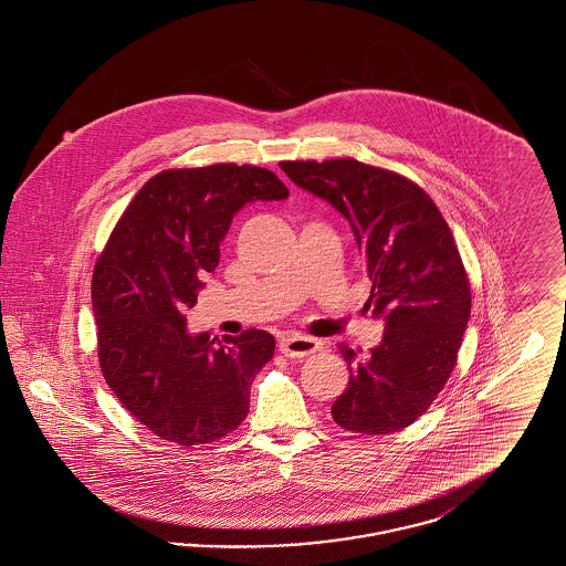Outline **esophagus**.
<instances>
[{
  "instance_id": "obj_1",
  "label": "esophagus",
  "mask_w": 566,
  "mask_h": 566,
  "mask_svg": "<svg viewBox=\"0 0 566 566\" xmlns=\"http://www.w3.org/2000/svg\"><path fill=\"white\" fill-rule=\"evenodd\" d=\"M323 344L314 337H301V335H284L280 339V352L289 358H303L318 350Z\"/></svg>"
}]
</instances>
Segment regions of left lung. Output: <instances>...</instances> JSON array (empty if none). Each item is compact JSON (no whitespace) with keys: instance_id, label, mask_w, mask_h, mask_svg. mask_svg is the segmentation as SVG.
<instances>
[{"instance_id":"1","label":"left lung","mask_w":566,"mask_h":566,"mask_svg":"<svg viewBox=\"0 0 566 566\" xmlns=\"http://www.w3.org/2000/svg\"><path fill=\"white\" fill-rule=\"evenodd\" d=\"M280 167L350 222L374 284L367 307L384 323L369 354L339 346L350 381L331 413L339 427L365 434L409 427L446 386L471 316L452 231L431 197L399 174L354 159Z\"/></svg>"}]
</instances>
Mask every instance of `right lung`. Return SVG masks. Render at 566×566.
I'll return each mask as SVG.
<instances>
[{"instance_id": "1", "label": "right lung", "mask_w": 566, "mask_h": 566, "mask_svg": "<svg viewBox=\"0 0 566 566\" xmlns=\"http://www.w3.org/2000/svg\"><path fill=\"white\" fill-rule=\"evenodd\" d=\"M289 189L270 169L222 163L150 178L93 271L99 365L116 399L165 441L199 446L240 427L275 350L268 331L190 333L187 310L220 259L233 216Z\"/></svg>"}]
</instances>
